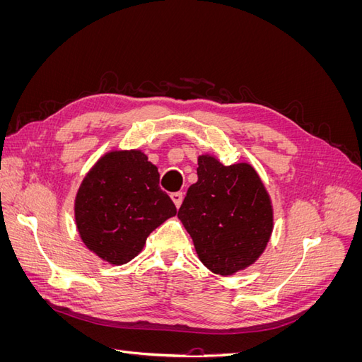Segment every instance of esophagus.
Segmentation results:
<instances>
[{"mask_svg": "<svg viewBox=\"0 0 362 362\" xmlns=\"http://www.w3.org/2000/svg\"><path fill=\"white\" fill-rule=\"evenodd\" d=\"M170 198H172V201H173L175 206L180 208V206H181V204H182V199H184V193H182V192L172 193V194H170Z\"/></svg>", "mask_w": 362, "mask_h": 362, "instance_id": "esophagus-1", "label": "esophagus"}]
</instances>
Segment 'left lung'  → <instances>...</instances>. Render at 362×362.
Instances as JSON below:
<instances>
[{"label":"left lung","mask_w":362,"mask_h":362,"mask_svg":"<svg viewBox=\"0 0 362 362\" xmlns=\"http://www.w3.org/2000/svg\"><path fill=\"white\" fill-rule=\"evenodd\" d=\"M198 181L178 211L199 259L216 275H234L259 258L273 229L270 196L247 163L223 166L199 156Z\"/></svg>","instance_id":"8db88e82"}]
</instances>
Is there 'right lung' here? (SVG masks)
<instances>
[{"mask_svg": "<svg viewBox=\"0 0 362 362\" xmlns=\"http://www.w3.org/2000/svg\"><path fill=\"white\" fill-rule=\"evenodd\" d=\"M160 173L139 149L107 152L87 172L75 198L83 243L110 264H125L148 235L177 214L158 185Z\"/></svg>", "mask_w": 362, "mask_h": 362, "instance_id": "right-lung-1", "label": "right lung"}]
</instances>
